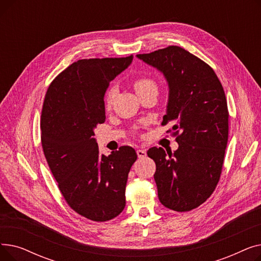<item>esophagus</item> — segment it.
<instances>
[{
	"label": "esophagus",
	"instance_id": "34e87169",
	"mask_svg": "<svg viewBox=\"0 0 261 261\" xmlns=\"http://www.w3.org/2000/svg\"><path fill=\"white\" fill-rule=\"evenodd\" d=\"M136 154H138V156H139L140 159H144V158L147 155L146 150H142V149L136 150Z\"/></svg>",
	"mask_w": 261,
	"mask_h": 261
}]
</instances>
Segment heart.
<instances>
[{
    "label": "heart",
    "instance_id": "1",
    "mask_svg": "<svg viewBox=\"0 0 261 261\" xmlns=\"http://www.w3.org/2000/svg\"><path fill=\"white\" fill-rule=\"evenodd\" d=\"M133 86L135 91L138 92V94L150 89H156L155 80L151 76H148V75H140V76L134 77ZM116 94H117V89L115 87H110L107 90L105 94V105L107 108H110L112 106Z\"/></svg>",
    "mask_w": 261,
    "mask_h": 261
}]
</instances>
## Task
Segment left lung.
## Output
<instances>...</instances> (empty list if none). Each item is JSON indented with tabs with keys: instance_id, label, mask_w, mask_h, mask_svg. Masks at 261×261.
Returning <instances> with one entry per match:
<instances>
[{
	"instance_id": "obj_1",
	"label": "left lung",
	"mask_w": 261,
	"mask_h": 261,
	"mask_svg": "<svg viewBox=\"0 0 261 261\" xmlns=\"http://www.w3.org/2000/svg\"><path fill=\"white\" fill-rule=\"evenodd\" d=\"M138 57L156 67L169 85L167 114L162 126L179 144L172 153L150 148L154 180L164 206L189 212L206 201L220 180L228 140L225 93L215 71L188 50L170 45Z\"/></svg>"
}]
</instances>
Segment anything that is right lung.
I'll return each instance as SVG.
<instances>
[{
  "label": "right lung",
  "instance_id": "right-lung-1",
  "mask_svg": "<svg viewBox=\"0 0 261 261\" xmlns=\"http://www.w3.org/2000/svg\"><path fill=\"white\" fill-rule=\"evenodd\" d=\"M132 59L72 63L50 82L41 113V144L60 193L74 212L96 222L125 208L128 174L138 159L130 146L100 154L94 139V129L106 120L105 92Z\"/></svg>",
  "mask_w": 261,
  "mask_h": 261
}]
</instances>
